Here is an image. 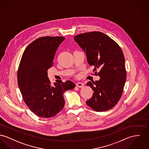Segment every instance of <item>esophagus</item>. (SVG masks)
Here are the masks:
<instances>
[{
	"label": "esophagus",
	"instance_id": "34e87169",
	"mask_svg": "<svg viewBox=\"0 0 149 149\" xmlns=\"http://www.w3.org/2000/svg\"><path fill=\"white\" fill-rule=\"evenodd\" d=\"M76 86L78 87H79V88H82L84 86V84L82 82H79V83H77L76 84Z\"/></svg>",
	"mask_w": 149,
	"mask_h": 149
}]
</instances>
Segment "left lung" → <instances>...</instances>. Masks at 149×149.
Wrapping results in <instances>:
<instances>
[{"mask_svg": "<svg viewBox=\"0 0 149 149\" xmlns=\"http://www.w3.org/2000/svg\"><path fill=\"white\" fill-rule=\"evenodd\" d=\"M74 40L86 54L88 64L99 70V80L88 81L87 85L93 91L87 104L97 112L108 111L120 99L126 72L125 58L120 47L109 36L100 32L75 36Z\"/></svg>", "mask_w": 149, "mask_h": 149, "instance_id": "8db88e82", "label": "left lung"}]
</instances>
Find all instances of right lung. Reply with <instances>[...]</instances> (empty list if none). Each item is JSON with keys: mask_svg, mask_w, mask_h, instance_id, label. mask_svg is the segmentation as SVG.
I'll return each mask as SVG.
<instances>
[{"mask_svg": "<svg viewBox=\"0 0 149 149\" xmlns=\"http://www.w3.org/2000/svg\"><path fill=\"white\" fill-rule=\"evenodd\" d=\"M62 37L38 38L26 47L17 71V83L23 99L31 111L42 118L56 116L63 108V93L74 88L71 81H57L53 84L47 77Z\"/></svg>", "mask_w": 149, "mask_h": 149, "instance_id": "1", "label": "right lung"}]
</instances>
